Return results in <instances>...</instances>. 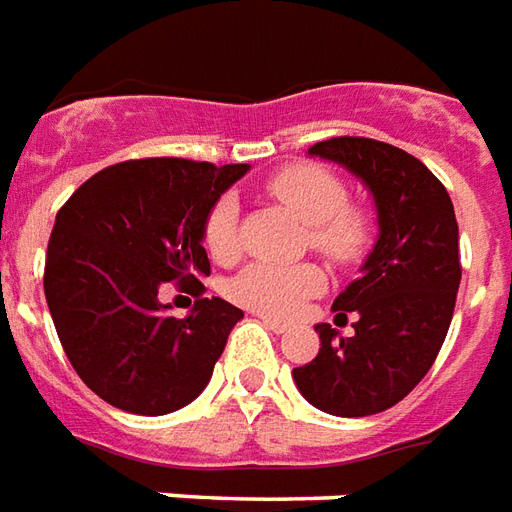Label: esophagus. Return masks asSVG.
<instances>
[{"label":"esophagus","mask_w":512,"mask_h":512,"mask_svg":"<svg viewBox=\"0 0 512 512\" xmlns=\"http://www.w3.org/2000/svg\"><path fill=\"white\" fill-rule=\"evenodd\" d=\"M257 317H260V323L266 325L268 331H274V333H285L287 328H290V325H287V323H282V320H274V317H268V314H257Z\"/></svg>","instance_id":"1"}]
</instances>
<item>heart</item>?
Listing matches in <instances>:
<instances>
[{"mask_svg": "<svg viewBox=\"0 0 512 512\" xmlns=\"http://www.w3.org/2000/svg\"><path fill=\"white\" fill-rule=\"evenodd\" d=\"M266 192L306 222L309 246L320 255L333 263H352L361 257L369 241V225L361 211L347 203V187L331 170L312 162H295L276 170L266 181ZM203 246L219 263H230L238 255V200L233 195H219L206 211ZM323 287V271L312 263H252L230 282L227 293L252 312L293 317L306 298Z\"/></svg>", "mask_w": 512, "mask_h": 512, "instance_id": "b5f03b06", "label": "heart"}]
</instances>
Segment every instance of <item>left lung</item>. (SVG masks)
Listing matches in <instances>:
<instances>
[{
    "mask_svg": "<svg viewBox=\"0 0 512 512\" xmlns=\"http://www.w3.org/2000/svg\"><path fill=\"white\" fill-rule=\"evenodd\" d=\"M309 154L339 162L369 187L380 236L361 276L333 301L344 320L355 312V336L314 325L320 352L293 369V380L328 415H377L426 377L448 336L461 282L456 211L442 181L391 143L344 135Z\"/></svg>",
    "mask_w": 512,
    "mask_h": 512,
    "instance_id": "left-lung-1",
    "label": "left lung"
}]
</instances>
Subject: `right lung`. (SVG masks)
Returning a JSON list of instances; mask_svg holds the SVG:
<instances>
[{
	"mask_svg": "<svg viewBox=\"0 0 512 512\" xmlns=\"http://www.w3.org/2000/svg\"><path fill=\"white\" fill-rule=\"evenodd\" d=\"M246 165L151 157L111 165L59 208L45 255V301L67 358L102 401L135 415H168L195 401L244 317L200 298L211 274L203 219ZM199 295L170 318L159 287Z\"/></svg>",
	"mask_w": 512,
	"mask_h": 512,
	"instance_id": "1",
	"label": "right lung"
}]
</instances>
